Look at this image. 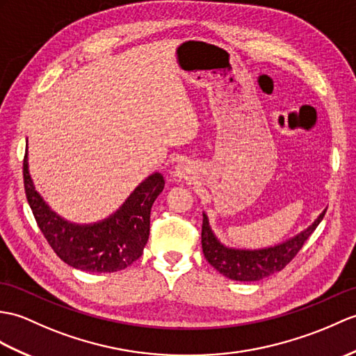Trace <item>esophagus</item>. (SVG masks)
<instances>
[{"label": "esophagus", "mask_w": 356, "mask_h": 356, "mask_svg": "<svg viewBox=\"0 0 356 356\" xmlns=\"http://www.w3.org/2000/svg\"><path fill=\"white\" fill-rule=\"evenodd\" d=\"M176 177L181 179V180H188L194 176V167L189 165L188 162H181L176 167Z\"/></svg>", "instance_id": "esophagus-1"}]
</instances>
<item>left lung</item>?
<instances>
[{"label":"left lung","instance_id":"obj_1","mask_svg":"<svg viewBox=\"0 0 356 356\" xmlns=\"http://www.w3.org/2000/svg\"><path fill=\"white\" fill-rule=\"evenodd\" d=\"M325 212L326 211L321 212L308 229H305L300 234L286 239L285 243L258 250L232 249V247H226L225 244H221L218 238L212 232L208 216L203 213L202 249L204 258L222 276L232 280L253 282V280L268 277L282 270L286 264H290L297 252L302 249L305 241H307L309 235L320 225V221L323 220Z\"/></svg>","mask_w":356,"mask_h":356}]
</instances>
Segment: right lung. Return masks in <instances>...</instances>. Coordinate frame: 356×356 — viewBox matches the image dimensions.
Wrapping results in <instances>:
<instances>
[{
  "instance_id": "add662e5",
  "label": "right lung",
  "mask_w": 356,
  "mask_h": 356,
  "mask_svg": "<svg viewBox=\"0 0 356 356\" xmlns=\"http://www.w3.org/2000/svg\"><path fill=\"white\" fill-rule=\"evenodd\" d=\"M163 185V176L154 172L111 217L92 225H76L57 216L44 202L30 177L27 152L24 156V188L40 232L63 262L88 273L120 271L143 254L150 235L152 206Z\"/></svg>"
}]
</instances>
